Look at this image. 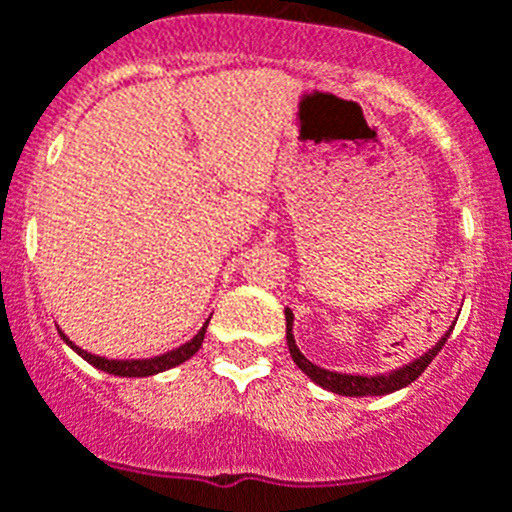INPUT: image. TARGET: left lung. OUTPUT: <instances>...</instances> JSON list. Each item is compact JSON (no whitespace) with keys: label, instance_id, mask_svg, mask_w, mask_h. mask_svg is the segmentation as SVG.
<instances>
[{"label":"left lung","instance_id":"left-lung-1","mask_svg":"<svg viewBox=\"0 0 512 512\" xmlns=\"http://www.w3.org/2000/svg\"><path fill=\"white\" fill-rule=\"evenodd\" d=\"M285 322H287V348H290L293 361L298 363V369H301L306 377H311V382L324 387V390L337 392V395H348V398H363V395H390V392L395 390H403V387H408V384L416 382V379L424 374L426 366L434 361V356L442 350V345H445L447 340L445 335L432 350H429V353H424V356L416 358V361L408 363V366H403V369H395L390 371V374H377V377H361V374H337V371L322 369V366H316V363L308 361L301 350H298V345H295L293 311H290V308H285Z\"/></svg>","mask_w":512,"mask_h":512}]
</instances>
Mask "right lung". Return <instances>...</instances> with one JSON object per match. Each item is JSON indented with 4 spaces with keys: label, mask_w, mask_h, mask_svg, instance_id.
Listing matches in <instances>:
<instances>
[{
    "label": "right lung",
    "mask_w": 512,
    "mask_h": 512,
    "mask_svg": "<svg viewBox=\"0 0 512 512\" xmlns=\"http://www.w3.org/2000/svg\"><path fill=\"white\" fill-rule=\"evenodd\" d=\"M206 324L201 327V332H198L193 340L185 342V345H180V348L167 350V353H162V356L133 358V361H112V358L94 356V353H88V350L78 348V345H75V342L70 340L65 332H59V335H62V340H65L80 358H86L91 366H96V369H101V371H107V374H114V377H154V374H159V371L172 369V366H177V363H183V361H188L190 356H196L198 348H201V342H204Z\"/></svg>",
    "instance_id": "right-lung-1"
}]
</instances>
